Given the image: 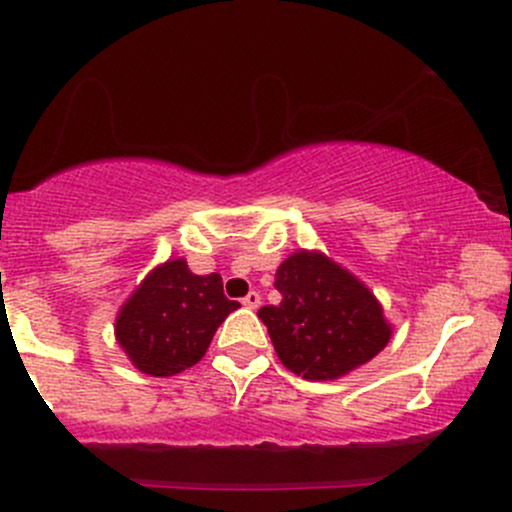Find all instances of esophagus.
<instances>
[{
    "mask_svg": "<svg viewBox=\"0 0 512 512\" xmlns=\"http://www.w3.org/2000/svg\"><path fill=\"white\" fill-rule=\"evenodd\" d=\"M260 304H262L260 292H250L245 299H242V306H245V309H257Z\"/></svg>",
    "mask_w": 512,
    "mask_h": 512,
    "instance_id": "esophagus-1",
    "label": "esophagus"
}]
</instances>
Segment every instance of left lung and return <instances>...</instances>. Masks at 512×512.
<instances>
[{
    "mask_svg": "<svg viewBox=\"0 0 512 512\" xmlns=\"http://www.w3.org/2000/svg\"><path fill=\"white\" fill-rule=\"evenodd\" d=\"M277 306L257 316L274 351L306 380H333L368 363L390 341L383 309L363 282L319 252H294L279 265Z\"/></svg>",
    "mask_w": 512,
    "mask_h": 512,
    "instance_id": "1",
    "label": "left lung"
}]
</instances>
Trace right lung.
<instances>
[{"mask_svg":"<svg viewBox=\"0 0 512 512\" xmlns=\"http://www.w3.org/2000/svg\"><path fill=\"white\" fill-rule=\"evenodd\" d=\"M238 301L223 294L220 274H193L186 260H169L139 284L117 316L115 333L134 365L169 378L203 358L213 333Z\"/></svg>","mask_w":512,"mask_h":512,"instance_id":"right-lung-1","label":"right lung"}]
</instances>
